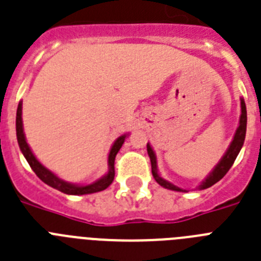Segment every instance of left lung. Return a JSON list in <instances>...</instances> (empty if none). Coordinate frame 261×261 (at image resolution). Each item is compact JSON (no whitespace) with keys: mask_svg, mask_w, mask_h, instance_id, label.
Wrapping results in <instances>:
<instances>
[{"mask_svg":"<svg viewBox=\"0 0 261 261\" xmlns=\"http://www.w3.org/2000/svg\"><path fill=\"white\" fill-rule=\"evenodd\" d=\"M240 108H242V115H240V119H239V126H238L237 132H235V135H233L232 141H231L230 146H228V149H227L226 153L223 154V157L220 158V161L215 165V168L208 173V175L204 178L203 181L200 182V185L198 186L199 190H204V189L207 188H211L213 185H215L218 181H220V179L226 175L227 171L230 170L233 161L237 160L238 154H239L240 149H242L243 144H244L246 130H247V109H246L244 99H242V97H240ZM146 149H148V154H149V158H150V164H152V174L153 177H154L155 181H157V184L161 185L162 188L169 189V190L182 191V193L188 191V190H185V189L178 188V186H175L174 184H171V182L166 181L165 178L161 177V174L158 173L157 157H155L154 150H153L149 142H148V145H146Z\"/></svg>","mask_w":261,"mask_h":261,"instance_id":"1","label":"left lung"}]
</instances>
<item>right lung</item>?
Masks as SVG:
<instances>
[{"instance_id": "obj_1", "label": "right lung", "mask_w": 261, "mask_h": 261, "mask_svg": "<svg viewBox=\"0 0 261 261\" xmlns=\"http://www.w3.org/2000/svg\"><path fill=\"white\" fill-rule=\"evenodd\" d=\"M15 130H17V140H18V145L21 149L22 154L26 158V161L29 162L30 168L33 169L35 174L41 178L42 181L46 185L51 186V188L57 189V190L62 191L64 194L68 195H86V194H92V193H97V191L106 190L109 185L112 184L113 178H115V158L116 154L119 153L120 148L122 146L125 139L128 137L129 133L121 135L117 137L115 142H113L112 148L109 150L108 154V171L101 178L96 179L92 184L88 185H79V184H71L67 182L62 178L58 177L54 174L53 171L48 170L47 168H44L41 162L38 161L34 153L31 152L30 146H29L26 137L23 133V122H22V101H19L18 108H17V119H15Z\"/></svg>"}]
</instances>
